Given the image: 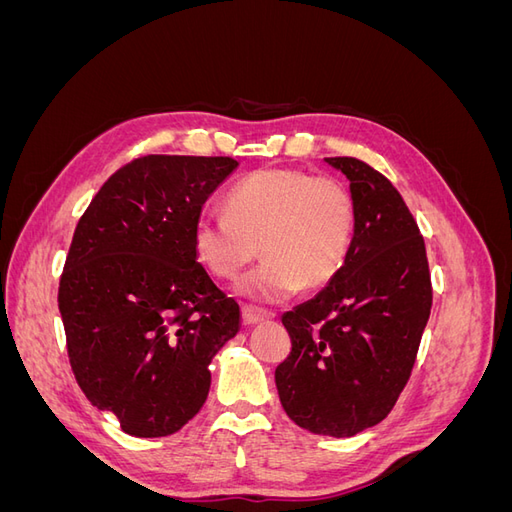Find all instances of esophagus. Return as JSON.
I'll return each instance as SVG.
<instances>
[{
  "label": "esophagus",
  "mask_w": 512,
  "mask_h": 512,
  "mask_svg": "<svg viewBox=\"0 0 512 512\" xmlns=\"http://www.w3.org/2000/svg\"><path fill=\"white\" fill-rule=\"evenodd\" d=\"M241 316H243L245 324H258V322H265V320L273 318L271 312H265V309H258V307H252V305H243Z\"/></svg>",
  "instance_id": "1"
}]
</instances>
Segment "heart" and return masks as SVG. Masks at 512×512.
Listing matches in <instances>:
<instances>
[{
	"label": "heart",
	"instance_id": "heart-1",
	"mask_svg": "<svg viewBox=\"0 0 512 512\" xmlns=\"http://www.w3.org/2000/svg\"><path fill=\"white\" fill-rule=\"evenodd\" d=\"M354 235L356 205L342 181L273 168L245 177L228 196V213L198 215L194 250L222 280L237 277L262 250L267 262L237 288L277 303L303 286H329L346 267Z\"/></svg>",
	"mask_w": 512,
	"mask_h": 512
}]
</instances>
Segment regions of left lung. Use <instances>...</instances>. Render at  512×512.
<instances>
[{"label": "left lung", "instance_id": "8db88e82", "mask_svg": "<svg viewBox=\"0 0 512 512\" xmlns=\"http://www.w3.org/2000/svg\"><path fill=\"white\" fill-rule=\"evenodd\" d=\"M350 181L356 235L344 271L282 316L290 354L275 384L290 421L350 438L384 421L410 380L433 290L425 239L395 185L356 158H327Z\"/></svg>", "mask_w": 512, "mask_h": 512}]
</instances>
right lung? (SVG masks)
<instances>
[{"mask_svg": "<svg viewBox=\"0 0 512 512\" xmlns=\"http://www.w3.org/2000/svg\"><path fill=\"white\" fill-rule=\"evenodd\" d=\"M239 164L145 156L108 179L79 224L57 305L72 374L136 438H164L209 395V363L239 331V303L196 260L194 224Z\"/></svg>", "mask_w": 512, "mask_h": 512, "instance_id": "obj_1", "label": "right lung"}]
</instances>
